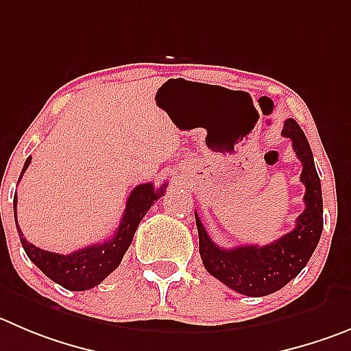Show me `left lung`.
Returning a JSON list of instances; mask_svg holds the SVG:
<instances>
[{
	"label": "left lung",
	"mask_w": 351,
	"mask_h": 351,
	"mask_svg": "<svg viewBox=\"0 0 351 351\" xmlns=\"http://www.w3.org/2000/svg\"><path fill=\"white\" fill-rule=\"evenodd\" d=\"M282 135L293 140L294 152L303 165L301 183L306 189L304 211L298 216L294 230L267 245H237L223 250L211 241L201 216L195 213L199 253L204 268L244 296L260 298L282 289L308 263L322 234V189L308 140L294 119L284 123Z\"/></svg>",
	"instance_id": "8db88e82"
}]
</instances>
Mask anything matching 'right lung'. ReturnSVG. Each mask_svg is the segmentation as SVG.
<instances>
[{
	"mask_svg": "<svg viewBox=\"0 0 351 351\" xmlns=\"http://www.w3.org/2000/svg\"><path fill=\"white\" fill-rule=\"evenodd\" d=\"M29 162H31V157H27V160H25L21 176L29 168ZM165 189L166 183L160 189H154L150 182L135 186L128 197L126 209H124V215L121 218L116 234L109 241L101 242V244H91L84 250L74 251L71 254L50 253V251L39 250L31 242L25 241L24 234L17 223V195H15L13 197V213H15V225H17L22 247H24L29 260L53 282L60 284L62 287L69 291L91 289L119 267L124 253L131 245L140 221L147 215L150 206L165 194Z\"/></svg>",
	"mask_w": 351,
	"mask_h": 351,
	"instance_id": "obj_1",
	"label": "right lung"
}]
</instances>
